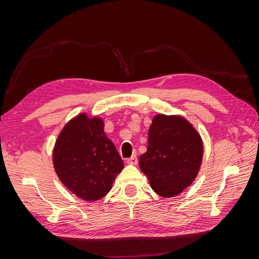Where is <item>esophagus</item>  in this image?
I'll return each mask as SVG.
<instances>
[{
    "label": "esophagus",
    "instance_id": "34e87169",
    "mask_svg": "<svg viewBox=\"0 0 259 259\" xmlns=\"http://www.w3.org/2000/svg\"><path fill=\"white\" fill-rule=\"evenodd\" d=\"M126 162H127L128 164H132V165H136L137 162H138V160H137V156H136V155H133V156H131V158H128V159L126 160Z\"/></svg>",
    "mask_w": 259,
    "mask_h": 259
}]
</instances>
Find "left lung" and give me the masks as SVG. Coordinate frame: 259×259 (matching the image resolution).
Listing matches in <instances>:
<instances>
[{"instance_id":"1","label":"left lung","mask_w":259,"mask_h":259,"mask_svg":"<svg viewBox=\"0 0 259 259\" xmlns=\"http://www.w3.org/2000/svg\"><path fill=\"white\" fill-rule=\"evenodd\" d=\"M148 138L139 167L154 192L165 198L176 197L199 173L203 158L201 136L184 117L158 114L153 117Z\"/></svg>"}]
</instances>
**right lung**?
<instances>
[{
  "label": "right lung",
  "instance_id": "right-lung-1",
  "mask_svg": "<svg viewBox=\"0 0 259 259\" xmlns=\"http://www.w3.org/2000/svg\"><path fill=\"white\" fill-rule=\"evenodd\" d=\"M53 163L60 182L85 201L104 198L124 165L105 134L104 121L85 113L73 117L60 132Z\"/></svg>",
  "mask_w": 259,
  "mask_h": 259
}]
</instances>
